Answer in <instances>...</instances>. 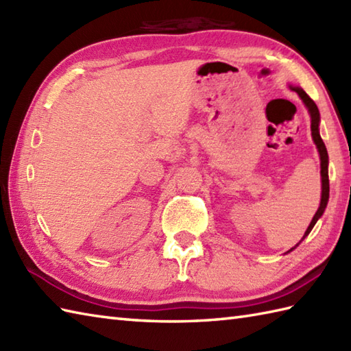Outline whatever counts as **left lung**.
<instances>
[{
  "instance_id": "1",
  "label": "left lung",
  "mask_w": 351,
  "mask_h": 351,
  "mask_svg": "<svg viewBox=\"0 0 351 351\" xmlns=\"http://www.w3.org/2000/svg\"><path fill=\"white\" fill-rule=\"evenodd\" d=\"M291 90H294L297 95L300 96V99L303 101L304 107L308 108V113L311 116V132H312V140H314V143L318 149V154H319V166H322V202H319V206L318 210L314 215V219H312V221L309 223V226L306 229V232H304L302 240L297 243L294 247H291L287 253L293 252L297 245H299L304 238H306L309 235V232L312 230V228L315 226V223L319 220V217H322L326 206H327V202H329V155H327V149H326V145L324 141L322 138V136H319V111H318V107L317 104L312 101L309 96L306 95V92L303 90V88L300 87H294V86H289Z\"/></svg>"
}]
</instances>
